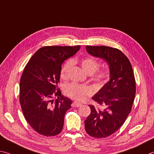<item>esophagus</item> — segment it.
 Returning a JSON list of instances; mask_svg holds the SVG:
<instances>
[{
  "mask_svg": "<svg viewBox=\"0 0 154 154\" xmlns=\"http://www.w3.org/2000/svg\"><path fill=\"white\" fill-rule=\"evenodd\" d=\"M82 103H79V102H78V101H74V102H73V106L74 107H80L82 106Z\"/></svg>",
  "mask_w": 154,
  "mask_h": 154,
  "instance_id": "esophagus-1",
  "label": "esophagus"
}]
</instances>
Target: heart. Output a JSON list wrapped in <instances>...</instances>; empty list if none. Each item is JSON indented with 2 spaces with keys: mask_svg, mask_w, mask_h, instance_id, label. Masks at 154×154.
Returning <instances> with one entry per match:
<instances>
[{
  "mask_svg": "<svg viewBox=\"0 0 154 154\" xmlns=\"http://www.w3.org/2000/svg\"><path fill=\"white\" fill-rule=\"evenodd\" d=\"M72 61L75 62L79 61L75 59H73L72 61L71 59H68L62 66L60 74L63 79H66L68 75L69 70L72 66ZM79 63L86 73L88 74L94 73V80L99 84L103 83L108 76V73L106 69L96 70L99 68V63L95 58L91 57H85L80 60ZM64 91L69 97L75 99V100L82 101L85 99L87 95H91L93 92V90L88 85L79 84V83L75 82H70L65 85Z\"/></svg>",
  "mask_w": 154,
  "mask_h": 154,
  "instance_id": "obj_1",
  "label": "heart"
}]
</instances>
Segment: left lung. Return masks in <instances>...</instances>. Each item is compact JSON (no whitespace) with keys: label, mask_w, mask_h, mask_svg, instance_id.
Masks as SVG:
<instances>
[{"label":"left lung","mask_w":154,"mask_h":154,"mask_svg":"<svg viewBox=\"0 0 154 154\" xmlns=\"http://www.w3.org/2000/svg\"><path fill=\"white\" fill-rule=\"evenodd\" d=\"M91 55L104 59L109 65L110 80L93 97L103 107L89 105L91 114L85 121L87 133L104 138L117 131L131 111L135 97V79L130 61L119 49L106 46H87Z\"/></svg>","instance_id":"1"}]
</instances>
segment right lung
<instances>
[{"mask_svg":"<svg viewBox=\"0 0 154 154\" xmlns=\"http://www.w3.org/2000/svg\"><path fill=\"white\" fill-rule=\"evenodd\" d=\"M80 46H46L29 59L21 75L20 103L26 120L42 135H57L63 129L64 116L72 101L57 87L61 65L75 55ZM53 96L58 99L51 100Z\"/></svg>","mask_w":154,"mask_h":154,"instance_id":"right-lung-1","label":"right lung"}]
</instances>
